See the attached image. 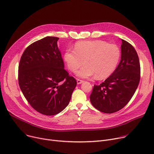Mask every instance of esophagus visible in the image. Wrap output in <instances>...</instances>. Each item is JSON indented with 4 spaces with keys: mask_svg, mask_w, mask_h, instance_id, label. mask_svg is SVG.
<instances>
[{
    "mask_svg": "<svg viewBox=\"0 0 154 154\" xmlns=\"http://www.w3.org/2000/svg\"><path fill=\"white\" fill-rule=\"evenodd\" d=\"M76 81H77V83H78V85H80V84L82 83V82H84V81H83V80H81V79H77Z\"/></svg>",
    "mask_w": 154,
    "mask_h": 154,
    "instance_id": "obj_1",
    "label": "esophagus"
}]
</instances>
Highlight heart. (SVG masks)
Masks as SVG:
<instances>
[{"mask_svg": "<svg viewBox=\"0 0 154 154\" xmlns=\"http://www.w3.org/2000/svg\"><path fill=\"white\" fill-rule=\"evenodd\" d=\"M120 51L115 44L103 41H85L78 42L74 51L67 50L63 58L68 68L73 73L85 65L77 73L82 78L95 76L97 79L110 76L115 70L120 58Z\"/></svg>", "mask_w": 154, "mask_h": 154, "instance_id": "heart-1", "label": "heart"}]
</instances>
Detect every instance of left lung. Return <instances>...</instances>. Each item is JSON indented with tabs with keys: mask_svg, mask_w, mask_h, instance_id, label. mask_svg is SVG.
<instances>
[{
	"mask_svg": "<svg viewBox=\"0 0 154 154\" xmlns=\"http://www.w3.org/2000/svg\"><path fill=\"white\" fill-rule=\"evenodd\" d=\"M122 55L114 72L100 85H94L90 96L98 110L112 113L123 109L133 96L139 83V59L134 47L122 39Z\"/></svg>",
	"mask_w": 154,
	"mask_h": 154,
	"instance_id": "8db88e82",
	"label": "left lung"
}]
</instances>
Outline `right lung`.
I'll return each instance as SVG.
<instances>
[{"instance_id":"obj_1","label":"right lung","mask_w":154,"mask_h":154,"mask_svg":"<svg viewBox=\"0 0 154 154\" xmlns=\"http://www.w3.org/2000/svg\"><path fill=\"white\" fill-rule=\"evenodd\" d=\"M58 38L45 37L29 45L18 66L20 88L31 107L45 115L61 112L77 82L64 69Z\"/></svg>"}]
</instances>
